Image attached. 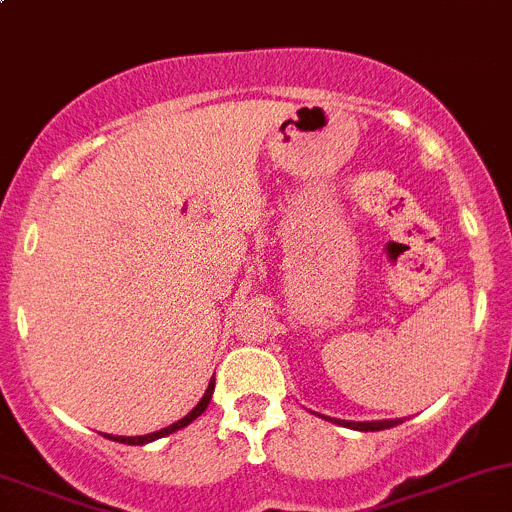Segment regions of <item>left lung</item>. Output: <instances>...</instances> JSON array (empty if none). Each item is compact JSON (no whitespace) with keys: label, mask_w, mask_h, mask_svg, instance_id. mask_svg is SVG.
Returning a JSON list of instances; mask_svg holds the SVG:
<instances>
[{"label":"left lung","mask_w":512,"mask_h":512,"mask_svg":"<svg viewBox=\"0 0 512 512\" xmlns=\"http://www.w3.org/2000/svg\"><path fill=\"white\" fill-rule=\"evenodd\" d=\"M324 418H327V416H324ZM329 421H337L339 426L354 428V431H384V428H391V426H399V423H404L401 418H386V421H339V418H329Z\"/></svg>","instance_id":"8db88e82"}]
</instances>
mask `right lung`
I'll return each mask as SVG.
<instances>
[{
	"instance_id": "add662e5",
	"label": "right lung",
	"mask_w": 512,
	"mask_h": 512,
	"mask_svg": "<svg viewBox=\"0 0 512 512\" xmlns=\"http://www.w3.org/2000/svg\"><path fill=\"white\" fill-rule=\"evenodd\" d=\"M213 391H215V379H210L208 389H205L203 399L198 401V406H195V409L190 411L188 416H183L180 421L170 423V426L160 428V431H156V433H148V436H108V433H106V438H111V441H118V443H128V446H143V443H151V441H156V438H163V436H168V433H175L178 428H185L188 423H193L195 418L203 416V411L208 409L210 399H213Z\"/></svg>"
}]
</instances>
